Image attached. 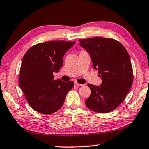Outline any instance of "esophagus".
Returning a JSON list of instances; mask_svg holds the SVG:
<instances>
[{
  "label": "esophagus",
  "mask_w": 149,
  "mask_h": 149,
  "mask_svg": "<svg viewBox=\"0 0 149 149\" xmlns=\"http://www.w3.org/2000/svg\"><path fill=\"white\" fill-rule=\"evenodd\" d=\"M74 84H75V85H77V86H83V84H79V83H77V82H74Z\"/></svg>",
  "instance_id": "34e87169"
}]
</instances>
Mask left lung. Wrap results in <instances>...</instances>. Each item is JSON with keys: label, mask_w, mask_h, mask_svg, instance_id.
<instances>
[{"label": "left lung", "mask_w": 149, "mask_h": 149, "mask_svg": "<svg viewBox=\"0 0 149 149\" xmlns=\"http://www.w3.org/2000/svg\"><path fill=\"white\" fill-rule=\"evenodd\" d=\"M79 42L89 54L93 68L98 70L102 81L100 86L88 84L91 93L85 104L96 112H111L123 102L133 84L129 54L113 39L95 37L79 39Z\"/></svg>", "instance_id": "1"}]
</instances>
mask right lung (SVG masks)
Instances as JSON below:
<instances>
[{"label": "right lung", "mask_w": 149, "mask_h": 149, "mask_svg": "<svg viewBox=\"0 0 149 149\" xmlns=\"http://www.w3.org/2000/svg\"><path fill=\"white\" fill-rule=\"evenodd\" d=\"M75 42L48 41L31 47L20 68L19 84L27 101L37 112L52 114L62 107L74 81L54 79L63 65L62 57Z\"/></svg>", "instance_id": "add662e5"}]
</instances>
